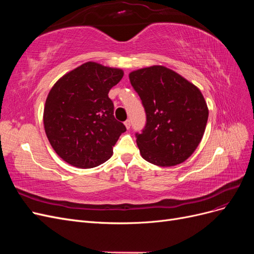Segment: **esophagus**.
I'll use <instances>...</instances> for the list:
<instances>
[{"label": "esophagus", "mask_w": 254, "mask_h": 254, "mask_svg": "<svg viewBox=\"0 0 254 254\" xmlns=\"http://www.w3.org/2000/svg\"><path fill=\"white\" fill-rule=\"evenodd\" d=\"M124 124H125V126H126L127 129H129L130 126H131V124H130V121H129V120H127V121L124 123Z\"/></svg>", "instance_id": "obj_1"}]
</instances>
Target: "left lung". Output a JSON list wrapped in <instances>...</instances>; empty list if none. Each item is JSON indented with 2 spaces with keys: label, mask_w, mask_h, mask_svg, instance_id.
I'll list each match as a JSON object with an SVG mask.
<instances>
[{
  "label": "left lung",
  "mask_w": 254,
  "mask_h": 254,
  "mask_svg": "<svg viewBox=\"0 0 254 254\" xmlns=\"http://www.w3.org/2000/svg\"><path fill=\"white\" fill-rule=\"evenodd\" d=\"M129 79L146 112L143 131L135 134L142 158L163 167L184 162L198 147L209 118L200 90L163 65L133 71Z\"/></svg>",
  "instance_id": "obj_1"
}]
</instances>
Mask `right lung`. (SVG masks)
I'll list each match as a JSON object with an SVG mask.
<instances>
[{
    "instance_id": "right-lung-1",
    "label": "right lung",
    "mask_w": 254,
    "mask_h": 254,
    "mask_svg": "<svg viewBox=\"0 0 254 254\" xmlns=\"http://www.w3.org/2000/svg\"><path fill=\"white\" fill-rule=\"evenodd\" d=\"M123 75L121 68L89 61L64 74L51 89L44 106V130L66 163L92 168L112 156L126 127L114 119L108 93Z\"/></svg>"
}]
</instances>
